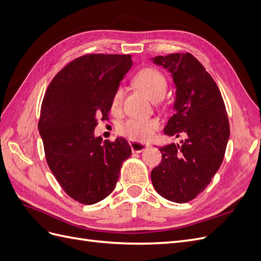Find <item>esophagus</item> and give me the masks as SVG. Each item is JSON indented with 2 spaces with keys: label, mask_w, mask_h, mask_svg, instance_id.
Listing matches in <instances>:
<instances>
[{
  "label": "esophagus",
  "mask_w": 261,
  "mask_h": 261,
  "mask_svg": "<svg viewBox=\"0 0 261 261\" xmlns=\"http://www.w3.org/2000/svg\"><path fill=\"white\" fill-rule=\"evenodd\" d=\"M129 146L132 148L133 152H141L148 148L147 144L138 143V141H135V140H129Z\"/></svg>",
  "instance_id": "esophagus-1"
}]
</instances>
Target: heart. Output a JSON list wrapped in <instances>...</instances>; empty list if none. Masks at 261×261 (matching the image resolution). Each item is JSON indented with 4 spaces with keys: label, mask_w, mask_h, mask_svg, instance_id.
<instances>
[{
    "label": "heart",
    "mask_w": 261,
    "mask_h": 261,
    "mask_svg": "<svg viewBox=\"0 0 261 261\" xmlns=\"http://www.w3.org/2000/svg\"><path fill=\"white\" fill-rule=\"evenodd\" d=\"M138 88L147 93V96L152 99L158 100L164 97L168 89V82L165 76L153 67H146L140 69L139 72L134 76L133 80ZM124 99V89L123 87L118 86L114 90L111 97V109L113 111L120 110ZM159 128V121L156 118H128L125 122L117 126V134L121 136L127 137L130 140L144 141L149 139L153 135L155 129Z\"/></svg>",
    "instance_id": "obj_1"
}]
</instances>
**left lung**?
Here are the masks:
<instances>
[{
	"label": "left lung",
	"instance_id": "8db88e82",
	"mask_svg": "<svg viewBox=\"0 0 261 261\" xmlns=\"http://www.w3.org/2000/svg\"><path fill=\"white\" fill-rule=\"evenodd\" d=\"M153 62L169 69L176 86V113L164 133L186 139L160 147L162 160L151 171V180L163 198L183 203L203 192L219 170L230 124L216 82L191 53L159 55Z\"/></svg>",
	"mask_w": 261,
	"mask_h": 261
}]
</instances>
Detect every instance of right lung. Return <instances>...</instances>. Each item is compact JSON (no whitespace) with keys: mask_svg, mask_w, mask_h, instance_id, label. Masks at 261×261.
Here are the masks:
<instances>
[{"mask_svg":"<svg viewBox=\"0 0 261 261\" xmlns=\"http://www.w3.org/2000/svg\"><path fill=\"white\" fill-rule=\"evenodd\" d=\"M130 66L128 54H85L63 67L44 93L38 128L46 163L63 191L83 204L112 193L132 153L122 137L101 144L93 136L98 118H109L112 94Z\"/></svg>","mask_w":261,"mask_h":261,"instance_id":"add662e5","label":"right lung"}]
</instances>
